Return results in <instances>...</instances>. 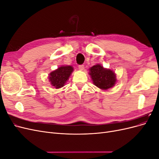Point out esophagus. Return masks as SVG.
Returning <instances> with one entry per match:
<instances>
[{
  "mask_svg": "<svg viewBox=\"0 0 159 159\" xmlns=\"http://www.w3.org/2000/svg\"><path fill=\"white\" fill-rule=\"evenodd\" d=\"M78 67H79V70H81V71H82V70H84V65H80Z\"/></svg>",
  "mask_w": 159,
  "mask_h": 159,
  "instance_id": "1",
  "label": "esophagus"
}]
</instances>
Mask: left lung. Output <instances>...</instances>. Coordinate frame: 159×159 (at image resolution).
<instances>
[{"label":"left lung","instance_id":"left-lung-1","mask_svg":"<svg viewBox=\"0 0 159 159\" xmlns=\"http://www.w3.org/2000/svg\"><path fill=\"white\" fill-rule=\"evenodd\" d=\"M89 75L93 83L98 88L106 90L113 87L117 82L116 75L113 70L96 64L89 68Z\"/></svg>","mask_w":159,"mask_h":159}]
</instances>
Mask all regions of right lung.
I'll return each instance as SVG.
<instances>
[{
    "label": "right lung",
    "mask_w": 159,
    "mask_h": 159,
    "mask_svg": "<svg viewBox=\"0 0 159 159\" xmlns=\"http://www.w3.org/2000/svg\"><path fill=\"white\" fill-rule=\"evenodd\" d=\"M73 71V67L71 66H61L52 71L48 77L51 85L56 89L63 87Z\"/></svg>",
    "instance_id": "add662e5"
}]
</instances>
